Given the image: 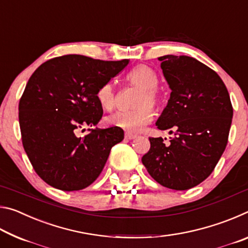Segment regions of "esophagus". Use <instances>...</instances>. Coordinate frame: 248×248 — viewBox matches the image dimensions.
Returning a JSON list of instances; mask_svg holds the SVG:
<instances>
[{
	"label": "esophagus",
	"mask_w": 248,
	"mask_h": 248,
	"mask_svg": "<svg viewBox=\"0 0 248 248\" xmlns=\"http://www.w3.org/2000/svg\"><path fill=\"white\" fill-rule=\"evenodd\" d=\"M124 138H125V139H127V140H132V139H136L137 134H133V133H131V132H125Z\"/></svg>",
	"instance_id": "1"
}]
</instances>
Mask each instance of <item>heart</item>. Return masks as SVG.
Listing matches in <instances>:
<instances>
[{"label": "heart", "mask_w": 248, "mask_h": 248, "mask_svg": "<svg viewBox=\"0 0 248 248\" xmlns=\"http://www.w3.org/2000/svg\"><path fill=\"white\" fill-rule=\"evenodd\" d=\"M127 81L142 89V93L138 96L136 106L132 110L117 111L105 118V123L112 127H118L129 132H137L148 124L153 117L152 108L157 106L161 96L156 87L158 77L149 65L140 64L134 66L127 74ZM96 99L104 110L110 111L116 107V91L111 82L104 83L96 92Z\"/></svg>", "instance_id": "b5f03b06"}]
</instances>
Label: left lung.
<instances>
[{
  "label": "left lung",
  "instance_id": "8db88e82",
  "mask_svg": "<svg viewBox=\"0 0 248 248\" xmlns=\"http://www.w3.org/2000/svg\"><path fill=\"white\" fill-rule=\"evenodd\" d=\"M158 60L171 92L156 125L175 137L169 144L149 138L142 163L162 186L187 190L208 178L223 154L233 107L225 84L209 66L187 56Z\"/></svg>",
  "mask_w": 248,
  "mask_h": 248
}]
</instances>
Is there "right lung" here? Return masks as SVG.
I'll list each match as a JSON object with an SVG mask.
<instances>
[{
  "mask_svg": "<svg viewBox=\"0 0 248 248\" xmlns=\"http://www.w3.org/2000/svg\"><path fill=\"white\" fill-rule=\"evenodd\" d=\"M129 60L103 61L66 54L46 61L29 78L18 105L23 146L39 177L57 189L81 190L102 173L123 129L93 128L103 117L96 99L100 85ZM84 129L82 130V132Z\"/></svg>",
  "mask_w": 248,
  "mask_h": 248,
  "instance_id": "1",
  "label": "right lung"
}]
</instances>
